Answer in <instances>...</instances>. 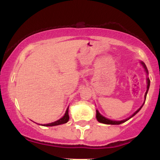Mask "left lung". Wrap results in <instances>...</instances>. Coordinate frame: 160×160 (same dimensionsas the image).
Masks as SVG:
<instances>
[{
    "instance_id": "left-lung-1",
    "label": "left lung",
    "mask_w": 160,
    "mask_h": 160,
    "mask_svg": "<svg viewBox=\"0 0 160 160\" xmlns=\"http://www.w3.org/2000/svg\"><path fill=\"white\" fill-rule=\"evenodd\" d=\"M141 65H143V67L144 68L145 71H146L147 74H148V69H147V67H146V65H145V64H144V62H141ZM147 80H148V86H147V91H146V93H145V95H144V97H145V100H146L147 94H148V89H149V87H150V79L148 78H147ZM144 103H143L142 105L141 106V108H139V109H138L137 111H135V113H134L131 116V117H128V118L126 119V120H120V121L111 120H109V119L105 118V117H103V116H102V114H101L100 113H99L98 110H96V118H97V120H98L99 122H102V123H104V124H110V125H120V124H121V123H122V122H126V121L128 120H129L130 118H132V117L133 116H135V114H136V113H138V111H140V110L141 109V108L143 107V105H144Z\"/></svg>"
}]
</instances>
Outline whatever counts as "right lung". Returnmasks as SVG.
<instances>
[{"label": "right lung", "instance_id": "1", "mask_svg": "<svg viewBox=\"0 0 160 160\" xmlns=\"http://www.w3.org/2000/svg\"><path fill=\"white\" fill-rule=\"evenodd\" d=\"M68 108H69V106H68V108H67V110H66L65 115H64L61 119H59L58 120L56 121V122H51V123H48V124H43V125H42V126H58V125L66 123V122H67L69 120Z\"/></svg>", "mask_w": 160, "mask_h": 160}]
</instances>
